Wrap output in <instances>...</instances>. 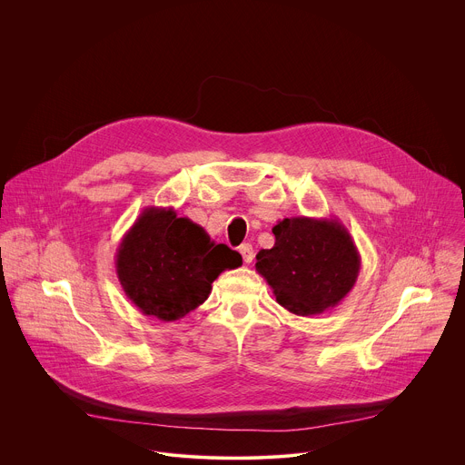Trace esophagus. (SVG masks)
I'll return each mask as SVG.
<instances>
[{
  "label": "esophagus",
  "mask_w": 465,
  "mask_h": 465,
  "mask_svg": "<svg viewBox=\"0 0 465 465\" xmlns=\"http://www.w3.org/2000/svg\"><path fill=\"white\" fill-rule=\"evenodd\" d=\"M239 252H241V255H242L246 264H250L253 261V248H252V244H241Z\"/></svg>",
  "instance_id": "esophagus-1"
}]
</instances>
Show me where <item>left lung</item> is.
Returning <instances> with one entry per match:
<instances>
[{
	"label": "left lung",
	"instance_id": "obj_1",
	"mask_svg": "<svg viewBox=\"0 0 465 465\" xmlns=\"http://www.w3.org/2000/svg\"><path fill=\"white\" fill-rule=\"evenodd\" d=\"M272 232L275 244L255 255V270L282 308L295 316H318L345 299L361 259L338 219L290 217Z\"/></svg>",
	"mask_w": 465,
	"mask_h": 465
}]
</instances>
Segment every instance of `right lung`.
Masks as SVG:
<instances>
[{"label": "right lung", "instance_id": "obj_1", "mask_svg": "<svg viewBox=\"0 0 465 465\" xmlns=\"http://www.w3.org/2000/svg\"><path fill=\"white\" fill-rule=\"evenodd\" d=\"M116 275L138 311L177 322L203 304L212 282L242 264L239 252L215 244L203 226L173 208H145L116 250Z\"/></svg>", "mask_w": 465, "mask_h": 465}]
</instances>
